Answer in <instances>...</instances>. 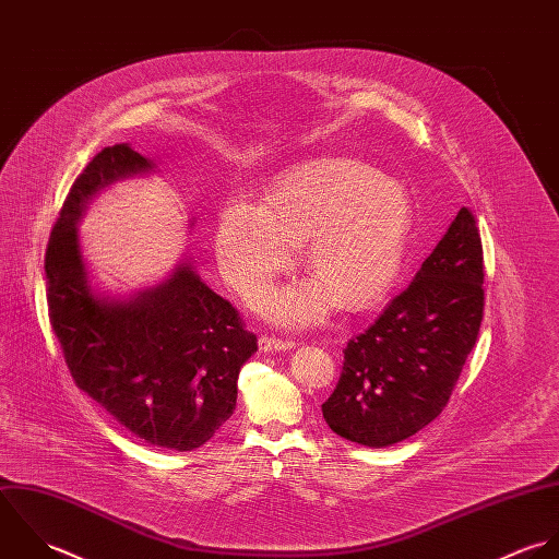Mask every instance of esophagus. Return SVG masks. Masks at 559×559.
I'll return each mask as SVG.
<instances>
[{
    "instance_id": "esophagus-1",
    "label": "esophagus",
    "mask_w": 559,
    "mask_h": 559,
    "mask_svg": "<svg viewBox=\"0 0 559 559\" xmlns=\"http://www.w3.org/2000/svg\"><path fill=\"white\" fill-rule=\"evenodd\" d=\"M258 347L264 354H273V352H288V349L295 347V343L293 341H282V338H271V336H260Z\"/></svg>"
}]
</instances>
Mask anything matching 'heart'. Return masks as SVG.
Masks as SVG:
<instances>
[{"label": "heart", "mask_w": 559, "mask_h": 559, "mask_svg": "<svg viewBox=\"0 0 559 559\" xmlns=\"http://www.w3.org/2000/svg\"><path fill=\"white\" fill-rule=\"evenodd\" d=\"M414 231L409 190L356 158H319L293 167L264 192L262 205L229 201L216 223V258L240 290H258L282 273L290 247H304L314 282L277 290L269 319L301 325L332 301L367 312L399 284Z\"/></svg>", "instance_id": "1"}]
</instances>
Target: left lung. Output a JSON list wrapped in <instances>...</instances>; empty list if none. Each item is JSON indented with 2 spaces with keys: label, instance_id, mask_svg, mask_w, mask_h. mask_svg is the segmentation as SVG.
<instances>
[{
  "label": "left lung",
  "instance_id": "left-lung-1",
  "mask_svg": "<svg viewBox=\"0 0 559 559\" xmlns=\"http://www.w3.org/2000/svg\"><path fill=\"white\" fill-rule=\"evenodd\" d=\"M484 249L462 207L371 328L345 347L341 379L323 403L330 429L381 449L429 425L449 403L484 319Z\"/></svg>",
  "mask_w": 559,
  "mask_h": 559
}]
</instances>
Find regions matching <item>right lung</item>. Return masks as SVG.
Wrapping results in <instances>:
<instances>
[{
    "mask_svg": "<svg viewBox=\"0 0 559 559\" xmlns=\"http://www.w3.org/2000/svg\"><path fill=\"white\" fill-rule=\"evenodd\" d=\"M152 167L123 143L104 147L78 176L45 251L47 306L75 385L136 438L190 451L234 414L238 372L258 352L255 334L188 262L130 301L97 297L75 229L99 188Z\"/></svg>",
    "mask_w": 559,
    "mask_h": 559,
    "instance_id": "obj_1",
    "label": "right lung"
}]
</instances>
